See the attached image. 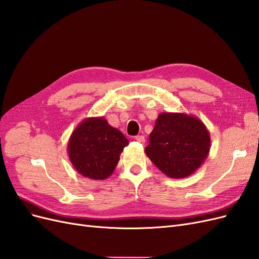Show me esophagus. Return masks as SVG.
I'll return each instance as SVG.
<instances>
[{
	"mask_svg": "<svg viewBox=\"0 0 259 259\" xmlns=\"http://www.w3.org/2000/svg\"><path fill=\"white\" fill-rule=\"evenodd\" d=\"M135 140H137L138 143H140V144H145V142H146V139H145V137L143 136V135H138V136H136L135 137Z\"/></svg>",
	"mask_w": 259,
	"mask_h": 259,
	"instance_id": "34e87169",
	"label": "esophagus"
}]
</instances>
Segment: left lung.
Segmentation results:
<instances>
[{"mask_svg": "<svg viewBox=\"0 0 259 259\" xmlns=\"http://www.w3.org/2000/svg\"><path fill=\"white\" fill-rule=\"evenodd\" d=\"M209 149V132L199 117L162 112L150 133L145 152L166 176L185 178L202 165Z\"/></svg>", "mask_w": 259, "mask_h": 259, "instance_id": "8db88e82", "label": "left lung"}]
</instances>
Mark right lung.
I'll list each match as a JSON object with an SVG mask.
<instances>
[{"label": "right lung", "instance_id": "1", "mask_svg": "<svg viewBox=\"0 0 259 259\" xmlns=\"http://www.w3.org/2000/svg\"><path fill=\"white\" fill-rule=\"evenodd\" d=\"M127 145V138L104 116L88 117L72 132L67 151L77 173L103 180L112 175Z\"/></svg>", "mask_w": 259, "mask_h": 259}]
</instances>
